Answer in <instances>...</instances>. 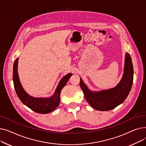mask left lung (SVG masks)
Here are the masks:
<instances>
[{
	"label": "left lung",
	"instance_id": "left-lung-1",
	"mask_svg": "<svg viewBox=\"0 0 146 146\" xmlns=\"http://www.w3.org/2000/svg\"><path fill=\"white\" fill-rule=\"evenodd\" d=\"M134 70L131 58L125 54L124 74L118 85L113 88L99 92L90 90L80 78V86L86 100L94 109L110 111L123 102L131 90L133 82Z\"/></svg>",
	"mask_w": 146,
	"mask_h": 146
}]
</instances>
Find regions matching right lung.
I'll use <instances>...</instances> for the list:
<instances>
[{"instance_id": "1", "label": "right lung", "mask_w": 146, "mask_h": 146, "mask_svg": "<svg viewBox=\"0 0 146 146\" xmlns=\"http://www.w3.org/2000/svg\"><path fill=\"white\" fill-rule=\"evenodd\" d=\"M18 58L15 60L13 67V81L16 93L21 102L33 111L42 114L48 113L58 106L60 101V93L70 79L72 73H68L61 79L52 96L49 98H35L28 95L22 88L18 73Z\"/></svg>"}]
</instances>
